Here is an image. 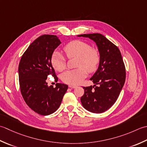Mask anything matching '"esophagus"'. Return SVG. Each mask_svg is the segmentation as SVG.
<instances>
[{
    "label": "esophagus",
    "instance_id": "1",
    "mask_svg": "<svg viewBox=\"0 0 147 147\" xmlns=\"http://www.w3.org/2000/svg\"><path fill=\"white\" fill-rule=\"evenodd\" d=\"M68 87H69V88H71V89H75V88H77V86H74V85H69V86H68Z\"/></svg>",
    "mask_w": 147,
    "mask_h": 147
}]
</instances>
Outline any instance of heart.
I'll return each instance as SVG.
<instances>
[{
    "mask_svg": "<svg viewBox=\"0 0 147 147\" xmlns=\"http://www.w3.org/2000/svg\"><path fill=\"white\" fill-rule=\"evenodd\" d=\"M68 58H77L78 68L68 70L61 76L62 81L70 85H77L86 77L88 72L92 73L97 70L100 62V54L98 49L91 47L89 43L81 40H74L67 43L63 47ZM51 63L58 71L63 70L67 65V59L60 53L55 51L51 57Z\"/></svg>",
    "mask_w": 147,
    "mask_h": 147,
    "instance_id": "b5f03b06",
    "label": "heart"
}]
</instances>
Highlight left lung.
<instances>
[{
    "instance_id": "8db88e82",
    "label": "left lung",
    "mask_w": 147,
    "mask_h": 147,
    "mask_svg": "<svg viewBox=\"0 0 147 147\" xmlns=\"http://www.w3.org/2000/svg\"><path fill=\"white\" fill-rule=\"evenodd\" d=\"M78 36L93 40L100 54L99 67L90 79L95 85L83 87L84 94L80 101L88 111L103 113L115 103L124 84L125 68L121 53L115 44L100 34Z\"/></svg>"
}]
</instances>
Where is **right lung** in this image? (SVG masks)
<instances>
[{
  "instance_id": "right-lung-1",
  "label": "right lung",
  "mask_w": 147,
  "mask_h": 147,
  "mask_svg": "<svg viewBox=\"0 0 147 147\" xmlns=\"http://www.w3.org/2000/svg\"><path fill=\"white\" fill-rule=\"evenodd\" d=\"M61 42L54 35L40 36L30 45L20 59L18 73L20 91L27 105L36 113L48 115L56 111L68 89V86L57 83L48 87L46 79L58 78L51 63L54 51Z\"/></svg>"
}]
</instances>
